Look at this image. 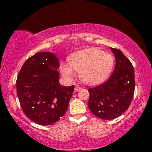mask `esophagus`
I'll use <instances>...</instances> for the list:
<instances>
[{"mask_svg": "<svg viewBox=\"0 0 152 152\" xmlns=\"http://www.w3.org/2000/svg\"><path fill=\"white\" fill-rule=\"evenodd\" d=\"M82 87H80V86H76V87H75V88H74V90H75V91H80V90H82Z\"/></svg>", "mask_w": 152, "mask_h": 152, "instance_id": "esophagus-1", "label": "esophagus"}]
</instances>
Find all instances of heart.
I'll list each match as a JSON object with an SVG mask.
<instances>
[{
	"instance_id": "heart-1",
	"label": "heart",
	"mask_w": 152,
	"mask_h": 152,
	"mask_svg": "<svg viewBox=\"0 0 152 152\" xmlns=\"http://www.w3.org/2000/svg\"><path fill=\"white\" fill-rule=\"evenodd\" d=\"M114 58L109 53L96 48H86L74 53L69 58V64H63L61 72L67 78L79 72V77L86 84L94 85L104 81L113 70Z\"/></svg>"
}]
</instances>
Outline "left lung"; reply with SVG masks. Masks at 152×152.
Returning <instances> with one entry per match:
<instances>
[{"mask_svg":"<svg viewBox=\"0 0 152 152\" xmlns=\"http://www.w3.org/2000/svg\"><path fill=\"white\" fill-rule=\"evenodd\" d=\"M116 65L111 76L101 85L88 89V107L92 114L102 119L117 118L127 110L135 91L134 69L119 49L110 48Z\"/></svg>","mask_w":152,"mask_h":152,"instance_id":"1","label":"left lung"}]
</instances>
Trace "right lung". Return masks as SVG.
<instances>
[{
    "mask_svg": "<svg viewBox=\"0 0 152 152\" xmlns=\"http://www.w3.org/2000/svg\"><path fill=\"white\" fill-rule=\"evenodd\" d=\"M58 58L38 52L25 61L17 76V94L25 115L37 124L49 125L65 114L74 86L59 82Z\"/></svg>",
    "mask_w": 152,
    "mask_h": 152,
    "instance_id": "add662e5",
    "label": "right lung"
}]
</instances>
